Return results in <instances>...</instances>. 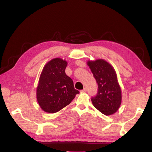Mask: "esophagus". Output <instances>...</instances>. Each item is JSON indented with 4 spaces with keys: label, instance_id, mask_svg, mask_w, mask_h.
Returning a JSON list of instances; mask_svg holds the SVG:
<instances>
[{
    "label": "esophagus",
    "instance_id": "1",
    "mask_svg": "<svg viewBox=\"0 0 152 152\" xmlns=\"http://www.w3.org/2000/svg\"><path fill=\"white\" fill-rule=\"evenodd\" d=\"M86 91H87V89H86V88H84L83 89H82V90H81V93H86Z\"/></svg>",
    "mask_w": 152,
    "mask_h": 152
}]
</instances>
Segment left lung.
<instances>
[{"instance_id": "obj_1", "label": "left lung", "mask_w": 152, "mask_h": 152, "mask_svg": "<svg viewBox=\"0 0 152 152\" xmlns=\"http://www.w3.org/2000/svg\"><path fill=\"white\" fill-rule=\"evenodd\" d=\"M98 83V93L91 101L95 108L106 115L115 114L122 101L117 74L111 64L102 59L87 61Z\"/></svg>"}]
</instances>
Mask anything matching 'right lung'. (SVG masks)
I'll return each mask as SVG.
<instances>
[{"mask_svg":"<svg viewBox=\"0 0 152 152\" xmlns=\"http://www.w3.org/2000/svg\"><path fill=\"white\" fill-rule=\"evenodd\" d=\"M67 61L57 57L45 64L37 88V99L43 111L56 113L69 105L79 93L65 73Z\"/></svg>","mask_w":152,"mask_h":152,"instance_id":"right-lung-1","label":"right lung"}]
</instances>
